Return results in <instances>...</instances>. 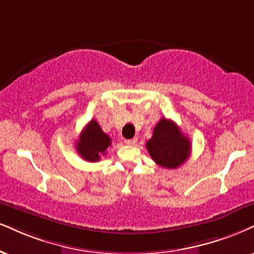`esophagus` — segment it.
<instances>
[{
  "instance_id": "34e87169",
  "label": "esophagus",
  "mask_w": 254,
  "mask_h": 254,
  "mask_svg": "<svg viewBox=\"0 0 254 254\" xmlns=\"http://www.w3.org/2000/svg\"><path fill=\"white\" fill-rule=\"evenodd\" d=\"M136 142H137L136 137H133V139H127V140H125V143H126V145H128V146H134V145H136Z\"/></svg>"
}]
</instances>
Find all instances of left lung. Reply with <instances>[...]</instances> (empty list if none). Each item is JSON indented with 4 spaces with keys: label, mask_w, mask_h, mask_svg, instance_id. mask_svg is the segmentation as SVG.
Masks as SVG:
<instances>
[{
    "label": "left lung",
    "mask_w": 254,
    "mask_h": 254,
    "mask_svg": "<svg viewBox=\"0 0 254 254\" xmlns=\"http://www.w3.org/2000/svg\"><path fill=\"white\" fill-rule=\"evenodd\" d=\"M149 155L164 168H177L189 159L190 142L172 120L162 118L153 129V136L146 143Z\"/></svg>",
    "instance_id": "8db88e82"
}]
</instances>
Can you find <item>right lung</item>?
<instances>
[{"mask_svg": "<svg viewBox=\"0 0 254 254\" xmlns=\"http://www.w3.org/2000/svg\"><path fill=\"white\" fill-rule=\"evenodd\" d=\"M112 145V139L107 134L103 133L101 127L96 120L92 119L84 129L75 146L76 151L86 161H99L102 155H106V151Z\"/></svg>", "mask_w": 254, "mask_h": 254, "instance_id": "right-lung-1", "label": "right lung"}]
</instances>
